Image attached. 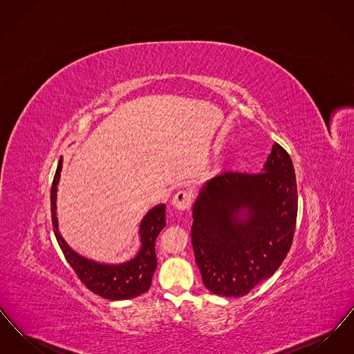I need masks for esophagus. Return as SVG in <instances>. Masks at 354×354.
Instances as JSON below:
<instances>
[{
	"instance_id": "34e87169",
	"label": "esophagus",
	"mask_w": 354,
	"mask_h": 354,
	"mask_svg": "<svg viewBox=\"0 0 354 354\" xmlns=\"http://www.w3.org/2000/svg\"><path fill=\"white\" fill-rule=\"evenodd\" d=\"M191 203H192V196H191V192L189 191H185V189H180L175 194L174 199H172V204L175 208L178 209H188L191 207Z\"/></svg>"
}]
</instances>
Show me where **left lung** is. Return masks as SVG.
I'll list each match as a JSON object with an SVG mask.
<instances>
[{
  "label": "left lung",
  "mask_w": 354,
  "mask_h": 354,
  "mask_svg": "<svg viewBox=\"0 0 354 354\" xmlns=\"http://www.w3.org/2000/svg\"><path fill=\"white\" fill-rule=\"evenodd\" d=\"M191 239L203 283L241 297L284 261L296 228L297 185L279 145L257 174L225 169L203 185L192 208Z\"/></svg>",
  "instance_id": "left-lung-1"
}]
</instances>
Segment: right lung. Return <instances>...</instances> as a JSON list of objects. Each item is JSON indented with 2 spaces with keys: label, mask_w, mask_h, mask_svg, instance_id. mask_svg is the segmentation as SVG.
Here are the masks:
<instances>
[{
  "label": "right lung",
  "mask_w": 354,
  "mask_h": 354,
  "mask_svg": "<svg viewBox=\"0 0 354 354\" xmlns=\"http://www.w3.org/2000/svg\"><path fill=\"white\" fill-rule=\"evenodd\" d=\"M61 169L62 156L58 162V167L51 185V221L54 235L57 237V241L70 267L77 273L86 288H88L91 292L103 299L127 300L147 292L151 286L152 274L156 270L155 240L160 231L166 227V205H155L140 221V248L131 260L120 264H102L94 260H88L74 252L66 244L58 230L55 199Z\"/></svg>",
  "instance_id": "right-lung-1"
}]
</instances>
